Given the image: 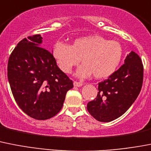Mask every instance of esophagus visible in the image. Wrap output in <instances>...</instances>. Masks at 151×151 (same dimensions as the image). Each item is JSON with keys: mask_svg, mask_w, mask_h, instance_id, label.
Instances as JSON below:
<instances>
[{"mask_svg": "<svg viewBox=\"0 0 151 151\" xmlns=\"http://www.w3.org/2000/svg\"><path fill=\"white\" fill-rule=\"evenodd\" d=\"M73 85H74V86H76V87H81L83 84H82V82H79L75 81V82H73Z\"/></svg>", "mask_w": 151, "mask_h": 151, "instance_id": "1", "label": "esophagus"}]
</instances>
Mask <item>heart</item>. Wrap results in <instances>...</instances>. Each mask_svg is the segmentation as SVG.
<instances>
[{
  "label": "heart",
  "mask_w": 151,
  "mask_h": 151,
  "mask_svg": "<svg viewBox=\"0 0 151 151\" xmlns=\"http://www.w3.org/2000/svg\"><path fill=\"white\" fill-rule=\"evenodd\" d=\"M52 54L63 73H71L81 60L83 64L78 69V76L86 78L93 74L96 78H105L118 69L123 50L117 41L108 40L99 35H88L75 40L72 46L57 41Z\"/></svg>",
  "instance_id": "obj_1"
}]
</instances>
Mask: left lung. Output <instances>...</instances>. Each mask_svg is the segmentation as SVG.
<instances>
[{"label": "left lung", "mask_w": 151, "mask_h": 151, "mask_svg": "<svg viewBox=\"0 0 151 151\" xmlns=\"http://www.w3.org/2000/svg\"><path fill=\"white\" fill-rule=\"evenodd\" d=\"M144 66L140 56L131 51L124 63L108 79L99 83L97 97L87 110L99 122H109L124 114L134 102L143 84Z\"/></svg>", "instance_id": "1"}]
</instances>
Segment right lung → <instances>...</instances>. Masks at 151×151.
Returning <instances> with one entry per match:
<instances>
[{
  "instance_id": "add662e5",
  "label": "right lung",
  "mask_w": 151,
  "mask_h": 151,
  "mask_svg": "<svg viewBox=\"0 0 151 151\" xmlns=\"http://www.w3.org/2000/svg\"><path fill=\"white\" fill-rule=\"evenodd\" d=\"M42 40L40 34L23 39L7 64V78L17 104L37 120L58 114L66 92L73 88V81L60 70L52 54L41 47Z\"/></svg>"
}]
</instances>
